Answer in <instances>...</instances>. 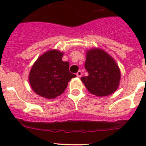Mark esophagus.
I'll use <instances>...</instances> for the list:
<instances>
[{
    "instance_id": "obj_1",
    "label": "esophagus",
    "mask_w": 146,
    "mask_h": 146,
    "mask_svg": "<svg viewBox=\"0 0 146 146\" xmlns=\"http://www.w3.org/2000/svg\"><path fill=\"white\" fill-rule=\"evenodd\" d=\"M76 76H77L78 78H80L82 76V72L80 71V70L78 71V73H76Z\"/></svg>"
}]
</instances>
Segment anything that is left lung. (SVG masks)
Returning <instances> with one entry per match:
<instances>
[{
    "instance_id": "left-lung-1",
    "label": "left lung",
    "mask_w": 146,
    "mask_h": 146,
    "mask_svg": "<svg viewBox=\"0 0 146 146\" xmlns=\"http://www.w3.org/2000/svg\"><path fill=\"white\" fill-rule=\"evenodd\" d=\"M85 68L88 76L80 79L91 94L104 97L117 90L121 79L120 70L106 51L97 48L87 51Z\"/></svg>"
}]
</instances>
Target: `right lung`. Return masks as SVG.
I'll use <instances>...</instances> for the list:
<instances>
[{"mask_svg":"<svg viewBox=\"0 0 146 146\" xmlns=\"http://www.w3.org/2000/svg\"><path fill=\"white\" fill-rule=\"evenodd\" d=\"M64 53L50 50L38 58L29 74L32 89L38 95L46 99H54L61 95L68 82L76 78L69 71V63L63 61Z\"/></svg>","mask_w":146,"mask_h":146,"instance_id":"add662e5","label":"right lung"}]
</instances>
